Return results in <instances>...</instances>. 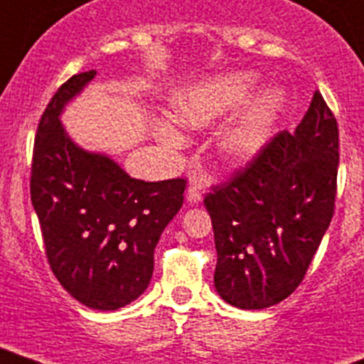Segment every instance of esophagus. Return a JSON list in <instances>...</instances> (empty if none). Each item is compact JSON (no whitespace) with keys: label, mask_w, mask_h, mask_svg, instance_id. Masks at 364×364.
Wrapping results in <instances>:
<instances>
[{"label":"esophagus","mask_w":364,"mask_h":364,"mask_svg":"<svg viewBox=\"0 0 364 364\" xmlns=\"http://www.w3.org/2000/svg\"><path fill=\"white\" fill-rule=\"evenodd\" d=\"M203 196V188L198 181H190L188 188H186V203L190 205H196V203L201 201Z\"/></svg>","instance_id":"obj_1"}]
</instances>
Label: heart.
I'll list each match as a JSON object with an SVG mask.
<instances>
[{
	"label": "heart",
	"mask_w": 364,
	"mask_h": 364,
	"mask_svg": "<svg viewBox=\"0 0 364 364\" xmlns=\"http://www.w3.org/2000/svg\"><path fill=\"white\" fill-rule=\"evenodd\" d=\"M254 70H227L181 88L172 97V109L181 125L194 130L210 129L230 116L219 132L215 149L228 165H245L264 149L284 103L279 87H264ZM156 136L166 146H181L183 137L170 123H158Z\"/></svg>",
	"instance_id": "heart-1"
}]
</instances>
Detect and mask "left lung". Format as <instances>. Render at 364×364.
I'll list each match as a JSON object with an SVG mask.
<instances>
[{"label":"left lung","instance_id":"8db88e82","mask_svg":"<svg viewBox=\"0 0 364 364\" xmlns=\"http://www.w3.org/2000/svg\"><path fill=\"white\" fill-rule=\"evenodd\" d=\"M337 165V121L316 92L292 134H277L243 172L206 196L221 299L263 310L299 287L332 221Z\"/></svg>","mask_w":364,"mask_h":364}]
</instances>
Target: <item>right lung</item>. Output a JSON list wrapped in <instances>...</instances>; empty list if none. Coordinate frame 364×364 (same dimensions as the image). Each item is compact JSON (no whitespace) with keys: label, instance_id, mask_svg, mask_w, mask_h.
Returning <instances> with one entry per match:
<instances>
[{"label":"right lung","instance_id":"right-lung-1","mask_svg":"<svg viewBox=\"0 0 364 364\" xmlns=\"http://www.w3.org/2000/svg\"><path fill=\"white\" fill-rule=\"evenodd\" d=\"M96 70L72 76L38 125L31 199L61 287L94 310H117L149 288L154 250L183 205L185 179L130 178L109 154L77 145L61 123Z\"/></svg>","mask_w":364,"mask_h":364}]
</instances>
